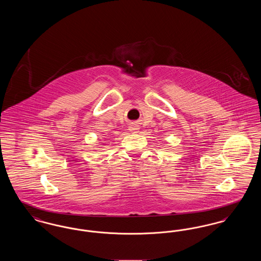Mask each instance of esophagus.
<instances>
[{
  "mask_svg": "<svg viewBox=\"0 0 261 261\" xmlns=\"http://www.w3.org/2000/svg\"><path fill=\"white\" fill-rule=\"evenodd\" d=\"M129 130H130V131H137V130H138V127H137V126H134V125H132V126L129 128Z\"/></svg>",
  "mask_w": 261,
  "mask_h": 261,
  "instance_id": "1",
  "label": "esophagus"
}]
</instances>
